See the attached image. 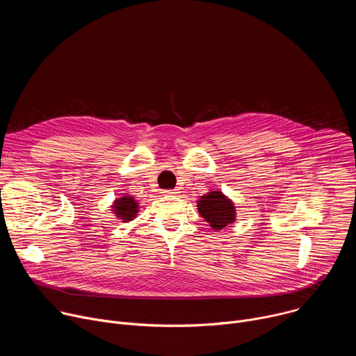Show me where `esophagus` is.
Here are the masks:
<instances>
[{
  "label": "esophagus",
  "instance_id": "34e87169",
  "mask_svg": "<svg viewBox=\"0 0 356 356\" xmlns=\"http://www.w3.org/2000/svg\"><path fill=\"white\" fill-rule=\"evenodd\" d=\"M163 193L165 194H177L179 191H177V188H170V190H165Z\"/></svg>",
  "mask_w": 356,
  "mask_h": 356
}]
</instances>
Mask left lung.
Here are the masks:
<instances>
[{
    "label": "left lung",
    "instance_id": "left-lung-1",
    "mask_svg": "<svg viewBox=\"0 0 356 356\" xmlns=\"http://www.w3.org/2000/svg\"><path fill=\"white\" fill-rule=\"evenodd\" d=\"M197 207L201 217L210 222L213 229H222L235 221V207L221 191H211L207 195H202L197 202Z\"/></svg>",
    "mask_w": 356,
    "mask_h": 356
}]
</instances>
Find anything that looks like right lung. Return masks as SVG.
<instances>
[{
    "label": "right lung",
    "instance_id": "1",
    "mask_svg": "<svg viewBox=\"0 0 356 356\" xmlns=\"http://www.w3.org/2000/svg\"><path fill=\"white\" fill-rule=\"evenodd\" d=\"M113 209H114L113 211L117 214V217H120V220H124V222H127L136 217L138 202L131 195H127V197L118 198Z\"/></svg>",
    "mask_w": 356,
    "mask_h": 356
}]
</instances>
